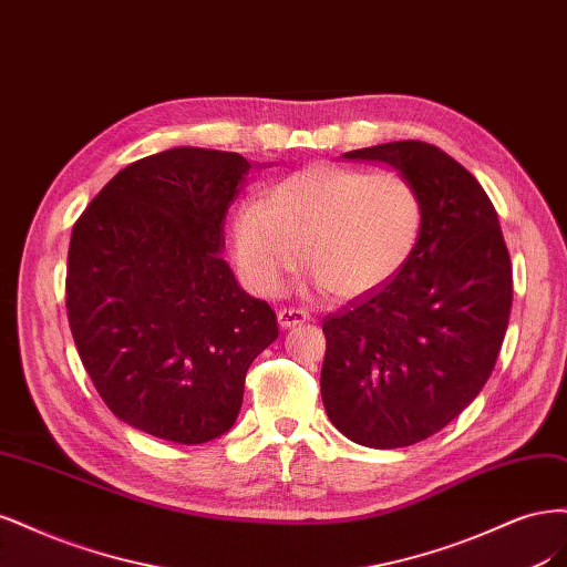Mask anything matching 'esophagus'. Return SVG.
Masks as SVG:
<instances>
[{
    "instance_id": "esophagus-1",
    "label": "esophagus",
    "mask_w": 567,
    "mask_h": 567,
    "mask_svg": "<svg viewBox=\"0 0 567 567\" xmlns=\"http://www.w3.org/2000/svg\"><path fill=\"white\" fill-rule=\"evenodd\" d=\"M306 320H310V316L306 313V310H301V308H282L280 313H278V324L285 327V330H287V327L301 324Z\"/></svg>"
}]
</instances>
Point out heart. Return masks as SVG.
<instances>
[{
	"mask_svg": "<svg viewBox=\"0 0 567 567\" xmlns=\"http://www.w3.org/2000/svg\"><path fill=\"white\" fill-rule=\"evenodd\" d=\"M422 197L398 172L318 162L272 184L235 216V261L272 297L299 264L334 297L370 295L403 268L422 230ZM302 249H298V245Z\"/></svg>",
	"mask_w": 567,
	"mask_h": 567,
	"instance_id": "obj_1",
	"label": "heart"
}]
</instances>
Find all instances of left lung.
Segmentation results:
<instances>
[{
  "mask_svg": "<svg viewBox=\"0 0 567 567\" xmlns=\"http://www.w3.org/2000/svg\"><path fill=\"white\" fill-rule=\"evenodd\" d=\"M389 162L422 197L419 240L395 276L322 320L320 393L349 441H426L481 393L506 334L514 276L499 218L460 162L422 141L346 153Z\"/></svg>",
  "mask_w": 567,
  "mask_h": 567,
  "instance_id": "1",
  "label": "left lung"
}]
</instances>
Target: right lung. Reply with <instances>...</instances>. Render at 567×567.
I'll list each match as a JSON object with an SVG mask.
<instances>
[{
    "instance_id": "add662e5",
    "label": "right lung",
    "mask_w": 567,
    "mask_h": 567,
    "mask_svg": "<svg viewBox=\"0 0 567 567\" xmlns=\"http://www.w3.org/2000/svg\"><path fill=\"white\" fill-rule=\"evenodd\" d=\"M251 164L172 148L113 176L72 226L65 308L86 374L115 416L164 441L226 433L278 318L237 287L224 221Z\"/></svg>"
}]
</instances>
